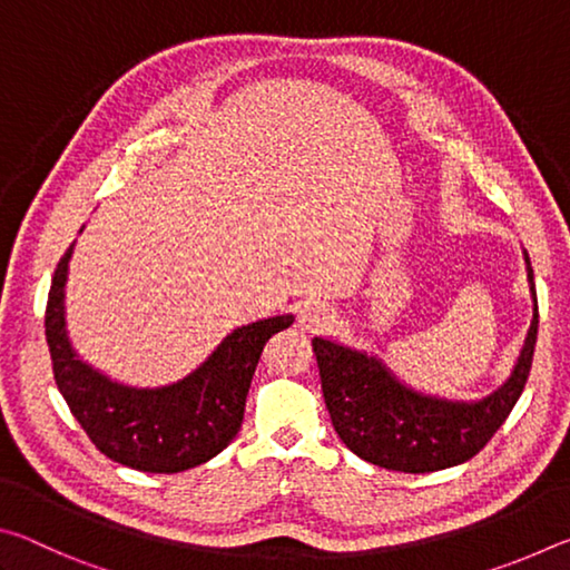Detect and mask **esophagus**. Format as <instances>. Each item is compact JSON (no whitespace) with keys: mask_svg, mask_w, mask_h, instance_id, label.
<instances>
[{"mask_svg":"<svg viewBox=\"0 0 570 570\" xmlns=\"http://www.w3.org/2000/svg\"><path fill=\"white\" fill-rule=\"evenodd\" d=\"M332 308L324 302H304L296 308V322L306 332H320L332 324Z\"/></svg>","mask_w":570,"mask_h":570,"instance_id":"esophagus-1","label":"esophagus"}]
</instances>
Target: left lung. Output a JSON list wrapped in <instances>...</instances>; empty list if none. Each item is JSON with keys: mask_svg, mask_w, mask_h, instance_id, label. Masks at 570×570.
I'll return each instance as SVG.
<instances>
[{"mask_svg": "<svg viewBox=\"0 0 570 570\" xmlns=\"http://www.w3.org/2000/svg\"><path fill=\"white\" fill-rule=\"evenodd\" d=\"M533 298L523 350L508 380L480 400H448L402 382L377 354L314 336L326 410L354 455L397 472H435L475 458L500 430L528 382L538 340L533 268L523 248Z\"/></svg>", "mask_w": 570, "mask_h": 570, "instance_id": "8db88e82", "label": "left lung"}]
</instances>
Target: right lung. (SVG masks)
Masks as SVG:
<instances>
[{
    "label": "right lung",
    "mask_w": 570,
    "mask_h": 570,
    "mask_svg": "<svg viewBox=\"0 0 570 570\" xmlns=\"http://www.w3.org/2000/svg\"><path fill=\"white\" fill-rule=\"evenodd\" d=\"M72 250L75 240L55 268L45 336L57 390L75 420L105 458L140 472L173 475L216 458L240 430L264 344L292 326L294 314L240 324L186 377L158 387H135L82 360L72 346L65 312Z\"/></svg>",
    "instance_id": "add662e5"
}]
</instances>
